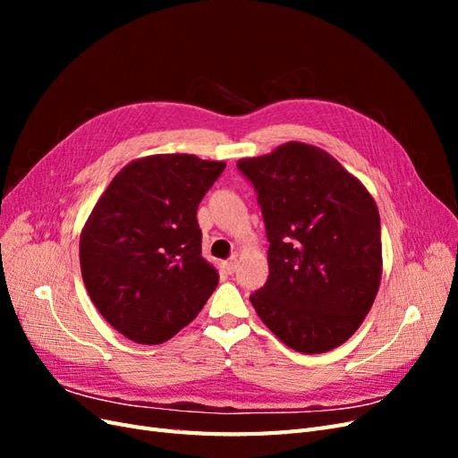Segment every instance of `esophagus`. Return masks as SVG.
<instances>
[{
  "mask_svg": "<svg viewBox=\"0 0 458 458\" xmlns=\"http://www.w3.org/2000/svg\"><path fill=\"white\" fill-rule=\"evenodd\" d=\"M221 269H224L227 275L234 273V269H237V259H229V261H225L224 266H221Z\"/></svg>",
  "mask_w": 458,
  "mask_h": 458,
  "instance_id": "obj_1",
  "label": "esophagus"
}]
</instances>
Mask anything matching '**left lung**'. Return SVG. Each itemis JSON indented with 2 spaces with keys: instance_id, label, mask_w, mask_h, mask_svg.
<instances>
[{
  "instance_id": "obj_1",
  "label": "left lung",
  "mask_w": 458,
  "mask_h": 458,
  "mask_svg": "<svg viewBox=\"0 0 458 458\" xmlns=\"http://www.w3.org/2000/svg\"><path fill=\"white\" fill-rule=\"evenodd\" d=\"M258 191L267 283L250 296L288 348L325 353L361 327L382 279L380 214L367 187L315 145L288 141L239 160Z\"/></svg>"
}]
</instances>
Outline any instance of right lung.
Segmentation results:
<instances>
[{
	"mask_svg": "<svg viewBox=\"0 0 458 458\" xmlns=\"http://www.w3.org/2000/svg\"><path fill=\"white\" fill-rule=\"evenodd\" d=\"M225 162L150 155L114 175L80 233L81 279L120 335L162 344L187 327L219 283L202 258L197 208Z\"/></svg>",
	"mask_w": 458,
	"mask_h": 458,
	"instance_id": "right-lung-1",
	"label": "right lung"
}]
</instances>
